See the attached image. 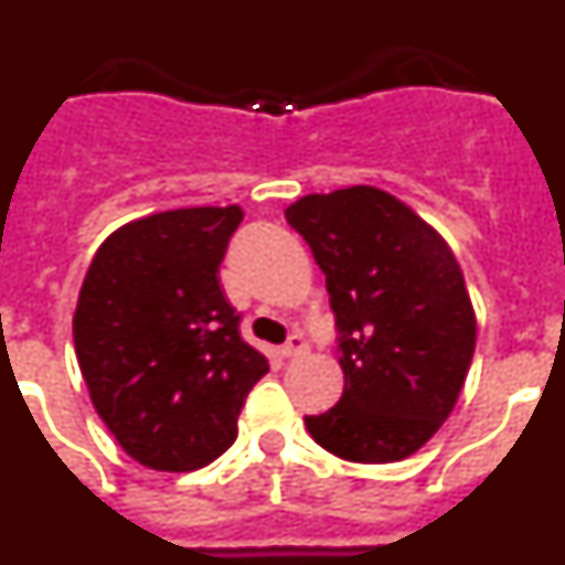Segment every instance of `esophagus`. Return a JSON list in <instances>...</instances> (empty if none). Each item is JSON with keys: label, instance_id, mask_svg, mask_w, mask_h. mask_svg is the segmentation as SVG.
<instances>
[{"label": "esophagus", "instance_id": "esophagus-1", "mask_svg": "<svg viewBox=\"0 0 565 565\" xmlns=\"http://www.w3.org/2000/svg\"><path fill=\"white\" fill-rule=\"evenodd\" d=\"M279 353H282L286 359L302 356V353H308V342L302 337H291L286 344H282V348H279Z\"/></svg>", "mask_w": 565, "mask_h": 565}]
</instances>
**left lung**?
I'll list each match as a JSON object with an SVG mask.
<instances>
[{
    "mask_svg": "<svg viewBox=\"0 0 565 565\" xmlns=\"http://www.w3.org/2000/svg\"><path fill=\"white\" fill-rule=\"evenodd\" d=\"M286 217L326 274L342 339V398L306 416L319 447L356 463L413 456L461 396L476 308L447 239L396 194H306Z\"/></svg>",
    "mask_w": 565,
    "mask_h": 565,
    "instance_id": "obj_1",
    "label": "left lung"
}]
</instances>
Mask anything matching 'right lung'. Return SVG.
Wrapping results in <instances>:
<instances>
[{"label": "right lung", "instance_id": "add662e5", "mask_svg": "<svg viewBox=\"0 0 565 565\" xmlns=\"http://www.w3.org/2000/svg\"><path fill=\"white\" fill-rule=\"evenodd\" d=\"M239 221L237 203L147 214L115 228L84 274L73 342L89 398L121 450L158 472L223 456L268 373L221 286Z\"/></svg>", "mask_w": 565, "mask_h": 565}]
</instances>
